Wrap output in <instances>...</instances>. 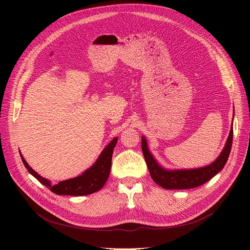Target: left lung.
Here are the masks:
<instances>
[{"label": "left lung", "mask_w": 250, "mask_h": 250, "mask_svg": "<svg viewBox=\"0 0 250 250\" xmlns=\"http://www.w3.org/2000/svg\"><path fill=\"white\" fill-rule=\"evenodd\" d=\"M232 144V126L221 154L215 162L202 168L188 170H167L158 164L148 149L145 137H142V151L145 157L150 175L154 183L167 190H184L193 188L208 183L220 172L229 160Z\"/></svg>", "instance_id": "left-lung-1"}]
</instances>
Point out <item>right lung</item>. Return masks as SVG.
Returning <instances> with one entry per match:
<instances>
[{"instance_id":"add662e5","label":"right lung","mask_w":250,"mask_h":250,"mask_svg":"<svg viewBox=\"0 0 250 250\" xmlns=\"http://www.w3.org/2000/svg\"><path fill=\"white\" fill-rule=\"evenodd\" d=\"M117 141L118 138L113 139L108 145L104 148L96 163L92 167L83 172L81 175L75 178L60 181L57 185H52L49 179L42 177L39 173H36L31 167H30L21 154V157L28 172L30 174H32L41 184L50 188V191H52L53 193H55L57 195L70 196L89 195L101 190L105 183H106V180L108 179L111 167V156L113 149L116 147Z\"/></svg>"}]
</instances>
